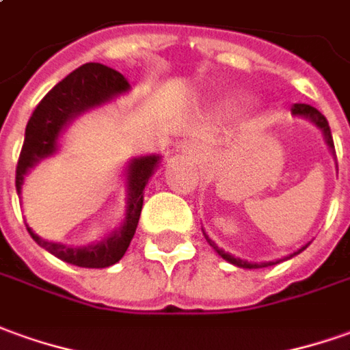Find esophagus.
I'll list each match as a JSON object with an SVG mask.
<instances>
[{
    "label": "esophagus",
    "mask_w": 350,
    "mask_h": 350,
    "mask_svg": "<svg viewBox=\"0 0 350 350\" xmlns=\"http://www.w3.org/2000/svg\"><path fill=\"white\" fill-rule=\"evenodd\" d=\"M180 152L189 154L192 160H200V158L206 156V148L200 143H196V141H189V143L180 144Z\"/></svg>",
    "instance_id": "obj_1"
}]
</instances>
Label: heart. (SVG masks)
Returning <instances> with one entry per match:
<instances>
[{
	"label": "heart",
	"instance_id": "heart-1",
	"mask_svg": "<svg viewBox=\"0 0 350 350\" xmlns=\"http://www.w3.org/2000/svg\"><path fill=\"white\" fill-rule=\"evenodd\" d=\"M245 103V98L244 97H236L234 100H232V105L234 106H240V105H244Z\"/></svg>",
	"mask_w": 350,
	"mask_h": 350
}]
</instances>
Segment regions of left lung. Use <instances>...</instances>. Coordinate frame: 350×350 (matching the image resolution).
Returning <instances> with one entry per match:
<instances>
[{
  "instance_id": "1",
  "label": "left lung",
  "mask_w": 350,
  "mask_h": 350,
  "mask_svg": "<svg viewBox=\"0 0 350 350\" xmlns=\"http://www.w3.org/2000/svg\"><path fill=\"white\" fill-rule=\"evenodd\" d=\"M291 114L295 116V118H303V120H307V122H310V124L314 125V127H318L320 131H322V135H324V141H326L327 144V150H329V154L336 158V148H334V139H332V131H329V125H327V120L324 118V116L318 112L314 106H308V105H293L291 106ZM337 165V161H336ZM204 230V228H202ZM204 236H206L207 244L211 245L213 250H215L225 261H228L230 265H234V267H240V269H262V267H271V265H276V262H282L286 261V259H291V257H295L297 253H301L305 247H307L308 244H305L303 247H299L297 252L290 253L288 257H282V259H276V261H265V262H250L245 261V259H240V257H234V255H230L228 252H225V250H221L219 245L209 238V236L206 234V230H204Z\"/></svg>"
}]
</instances>
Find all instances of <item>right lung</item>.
Returning <instances> with one entry per match:
<instances>
[{"mask_svg":"<svg viewBox=\"0 0 350 350\" xmlns=\"http://www.w3.org/2000/svg\"><path fill=\"white\" fill-rule=\"evenodd\" d=\"M131 91L129 81L116 70L98 62H89L76 68L72 74L59 81L36 106L32 118L28 120L24 144L16 165V192H23L24 177L45 158L59 152L60 135L66 131L76 118L95 108L112 103ZM161 156H135L125 165V211L122 225L116 226L103 240L88 245H68L60 242L43 240L30 226L28 232L33 242L47 250L60 261L83 267V269H106L118 262L133 240L143 209L144 189L160 167Z\"/></svg>","mask_w":350,"mask_h":350,"instance_id":"obj_1","label":"right lung"}]
</instances>
